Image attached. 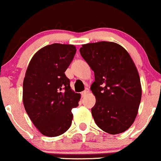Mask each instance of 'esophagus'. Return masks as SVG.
I'll return each mask as SVG.
<instances>
[{
    "mask_svg": "<svg viewBox=\"0 0 161 161\" xmlns=\"http://www.w3.org/2000/svg\"><path fill=\"white\" fill-rule=\"evenodd\" d=\"M88 93H89V89H88V88H87V89H86L85 91H84V92L82 93V95H83V96H86V95H87Z\"/></svg>",
    "mask_w": 161,
    "mask_h": 161,
    "instance_id": "34e87169",
    "label": "esophagus"
}]
</instances>
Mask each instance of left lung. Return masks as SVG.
I'll return each instance as SVG.
<instances>
[{
  "label": "left lung",
  "mask_w": 161,
  "mask_h": 161,
  "mask_svg": "<svg viewBox=\"0 0 161 161\" xmlns=\"http://www.w3.org/2000/svg\"><path fill=\"white\" fill-rule=\"evenodd\" d=\"M80 52L94 72L91 90L96 98L91 109L95 123L108 134L124 132L135 120L142 95L135 64L114 42L83 44Z\"/></svg>",
  "instance_id": "1"
}]
</instances>
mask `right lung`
<instances>
[{"instance_id": "1", "label": "right lung", "mask_w": 161, "mask_h": 161, "mask_svg": "<svg viewBox=\"0 0 161 161\" xmlns=\"http://www.w3.org/2000/svg\"><path fill=\"white\" fill-rule=\"evenodd\" d=\"M72 44H53L33 56L23 82V103L34 125L43 135L53 137L70 128L71 110L80 94L74 93L64 72L75 55Z\"/></svg>"}]
</instances>
